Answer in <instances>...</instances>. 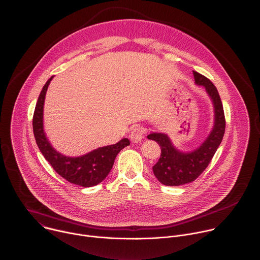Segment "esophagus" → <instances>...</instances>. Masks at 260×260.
Segmentation results:
<instances>
[{"instance_id": "34e87169", "label": "esophagus", "mask_w": 260, "mask_h": 260, "mask_svg": "<svg viewBox=\"0 0 260 260\" xmlns=\"http://www.w3.org/2000/svg\"><path fill=\"white\" fill-rule=\"evenodd\" d=\"M144 134H145V129L142 126H136L135 128H133V131L131 132L129 135V139L133 143H139L142 141V139L144 138Z\"/></svg>"}]
</instances>
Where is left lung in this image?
Returning <instances> with one entry per match:
<instances>
[{
	"label": "left lung",
	"instance_id": "1",
	"mask_svg": "<svg viewBox=\"0 0 260 260\" xmlns=\"http://www.w3.org/2000/svg\"><path fill=\"white\" fill-rule=\"evenodd\" d=\"M195 83L205 88L214 109V123L204 142L195 150L183 152L176 148L166 134L151 133L149 140L157 142L161 148L158 162L153 166L156 179L165 186H181L194 182L210 163L219 147L225 129L222 103L214 84L204 75L193 71Z\"/></svg>",
	"mask_w": 260,
	"mask_h": 260
}]
</instances>
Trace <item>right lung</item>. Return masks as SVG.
Returning <instances> with one entry per match:
<instances>
[{
  "instance_id": "right-lung-1",
  "label": "right lung",
  "mask_w": 260,
  "mask_h": 260,
  "mask_svg": "<svg viewBox=\"0 0 260 260\" xmlns=\"http://www.w3.org/2000/svg\"><path fill=\"white\" fill-rule=\"evenodd\" d=\"M53 77H50L44 85L34 113L32 128L37 145L46 160L63 179L84 188L96 186L108 176L117 154L131 144L129 140L124 138L114 145L100 147L78 157L65 156L56 151L44 131V103Z\"/></svg>"
}]
</instances>
